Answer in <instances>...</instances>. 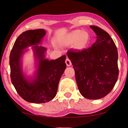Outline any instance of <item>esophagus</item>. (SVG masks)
Instances as JSON below:
<instances>
[{"instance_id":"obj_1","label":"esophagus","mask_w":128,"mask_h":128,"mask_svg":"<svg viewBox=\"0 0 128 128\" xmlns=\"http://www.w3.org/2000/svg\"><path fill=\"white\" fill-rule=\"evenodd\" d=\"M66 66H70L71 65H72V62H71L70 60H69L68 58H66Z\"/></svg>"}]
</instances>
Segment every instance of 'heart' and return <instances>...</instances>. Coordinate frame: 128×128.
Wrapping results in <instances>:
<instances>
[{"mask_svg":"<svg viewBox=\"0 0 128 128\" xmlns=\"http://www.w3.org/2000/svg\"><path fill=\"white\" fill-rule=\"evenodd\" d=\"M66 40L68 44H73L74 43L75 48L80 50L87 46L90 37L87 32L77 29L73 30L68 33Z\"/></svg>","mask_w":128,"mask_h":128,"instance_id":"obj_1","label":"heart"}]
</instances>
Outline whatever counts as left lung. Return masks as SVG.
I'll use <instances>...</instances> for the list:
<instances>
[{
    "mask_svg": "<svg viewBox=\"0 0 128 128\" xmlns=\"http://www.w3.org/2000/svg\"><path fill=\"white\" fill-rule=\"evenodd\" d=\"M90 27L96 34V42L82 51H68L67 55L81 95L88 99H99L111 92L118 81V52L107 32L96 26Z\"/></svg>",
    "mask_w": 128,
    "mask_h": 128,
    "instance_id": "1",
    "label": "left lung"
}]
</instances>
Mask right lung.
Listing matches in <instances>:
<instances>
[{"label":"right lung","mask_w":128,"mask_h":128,"mask_svg":"<svg viewBox=\"0 0 128 128\" xmlns=\"http://www.w3.org/2000/svg\"><path fill=\"white\" fill-rule=\"evenodd\" d=\"M46 33L43 29L24 32L15 41L10 54L12 83L19 95L28 102L46 103L55 98L60 79L66 67V55L51 60L45 57L47 48L38 44L42 43ZM30 46L35 58L36 70L33 77H27L22 70V57L26 51L24 50Z\"/></svg>","instance_id":"obj_1"}]
</instances>
